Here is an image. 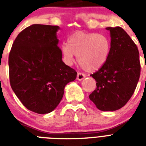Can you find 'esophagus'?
Here are the masks:
<instances>
[{"mask_svg":"<svg viewBox=\"0 0 146 146\" xmlns=\"http://www.w3.org/2000/svg\"><path fill=\"white\" fill-rule=\"evenodd\" d=\"M85 77H86V75H85L84 73H77V80H78L81 81V80H83Z\"/></svg>","mask_w":146,"mask_h":146,"instance_id":"obj_1","label":"esophagus"}]
</instances>
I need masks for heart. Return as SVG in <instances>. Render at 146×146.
<instances>
[{"mask_svg":"<svg viewBox=\"0 0 146 146\" xmlns=\"http://www.w3.org/2000/svg\"><path fill=\"white\" fill-rule=\"evenodd\" d=\"M110 50L111 43L106 35L82 31L73 33L68 44L61 46L62 57L66 65H73L75 54L78 64L88 72L101 68L108 58Z\"/></svg>","mask_w":146,"mask_h":146,"instance_id":"obj_1","label":"heart"}]
</instances>
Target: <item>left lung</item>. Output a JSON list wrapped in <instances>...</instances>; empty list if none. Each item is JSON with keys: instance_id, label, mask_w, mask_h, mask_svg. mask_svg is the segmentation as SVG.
I'll use <instances>...</instances> for the list:
<instances>
[{"instance_id": "left-lung-1", "label": "left lung", "mask_w": 146, "mask_h": 146, "mask_svg": "<svg viewBox=\"0 0 146 146\" xmlns=\"http://www.w3.org/2000/svg\"><path fill=\"white\" fill-rule=\"evenodd\" d=\"M111 33V50L104 64L93 74L96 89L89 95L98 109L116 111L133 95L141 71L138 48L121 27H108Z\"/></svg>"}]
</instances>
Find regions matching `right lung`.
Returning <instances> with one entry per match:
<instances>
[{
	"mask_svg": "<svg viewBox=\"0 0 146 146\" xmlns=\"http://www.w3.org/2000/svg\"><path fill=\"white\" fill-rule=\"evenodd\" d=\"M59 26L34 24L20 32L9 54L13 91L26 108L50 113L58 105L68 82L77 73L62 60L57 45Z\"/></svg>",
	"mask_w": 146,
	"mask_h": 146,
	"instance_id": "1",
	"label": "right lung"
}]
</instances>
